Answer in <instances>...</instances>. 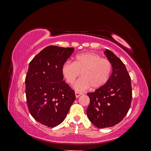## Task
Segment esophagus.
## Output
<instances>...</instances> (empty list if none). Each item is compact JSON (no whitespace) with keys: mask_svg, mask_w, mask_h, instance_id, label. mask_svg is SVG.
Masks as SVG:
<instances>
[{"mask_svg":"<svg viewBox=\"0 0 151 151\" xmlns=\"http://www.w3.org/2000/svg\"><path fill=\"white\" fill-rule=\"evenodd\" d=\"M75 94H76V98H79L81 95H82V94H81V93H79V92H76V93H75Z\"/></svg>","mask_w":151,"mask_h":151,"instance_id":"34e87169","label":"esophagus"}]
</instances>
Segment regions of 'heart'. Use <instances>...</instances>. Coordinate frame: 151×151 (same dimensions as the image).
<instances>
[{"instance_id":"obj_1","label":"heart","mask_w":151,"mask_h":151,"mask_svg":"<svg viewBox=\"0 0 151 151\" xmlns=\"http://www.w3.org/2000/svg\"><path fill=\"white\" fill-rule=\"evenodd\" d=\"M111 63L93 52L77 55L74 62L67 61L62 66V74L69 84H73L77 77L82 76L76 82L74 88L77 91H84L92 86L98 89L106 84L111 76Z\"/></svg>"}]
</instances>
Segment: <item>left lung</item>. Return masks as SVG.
Masks as SVG:
<instances>
[{
  "mask_svg": "<svg viewBox=\"0 0 151 151\" xmlns=\"http://www.w3.org/2000/svg\"><path fill=\"white\" fill-rule=\"evenodd\" d=\"M104 53L111 63L112 74L106 84L87 94L90 99L87 116L99 129L120 122L129 110L132 96L130 77L124 63L110 50Z\"/></svg>",
  "mask_w": 151,
  "mask_h": 151,
  "instance_id": "8db88e82",
  "label": "left lung"
}]
</instances>
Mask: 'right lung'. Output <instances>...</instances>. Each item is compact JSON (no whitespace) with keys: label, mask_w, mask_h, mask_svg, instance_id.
I'll use <instances>...</instances> for the list:
<instances>
[{"label":"right lung","mask_w":151,"mask_h":151,"mask_svg":"<svg viewBox=\"0 0 151 151\" xmlns=\"http://www.w3.org/2000/svg\"><path fill=\"white\" fill-rule=\"evenodd\" d=\"M74 48L48 46L33 58L25 84L31 116L42 124L55 127L64 120L76 99L74 91L63 81L62 66Z\"/></svg>","instance_id":"right-lung-1"}]
</instances>
